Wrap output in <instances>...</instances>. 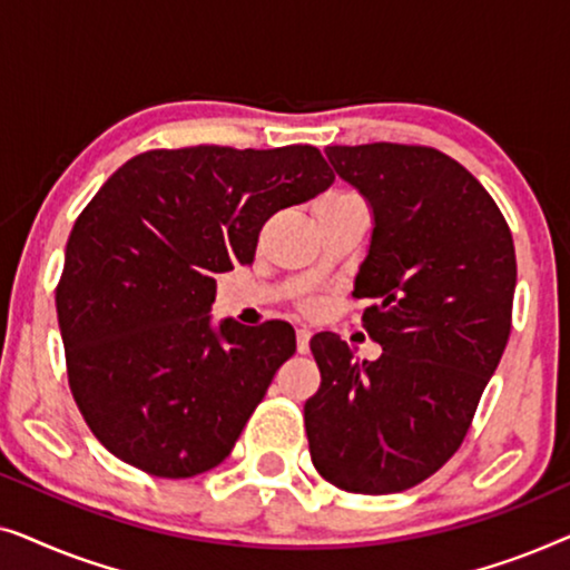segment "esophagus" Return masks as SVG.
<instances>
[{
    "mask_svg": "<svg viewBox=\"0 0 570 570\" xmlns=\"http://www.w3.org/2000/svg\"><path fill=\"white\" fill-rule=\"evenodd\" d=\"M295 342H298V353H308V342H311L308 326H298V332H295Z\"/></svg>",
    "mask_w": 570,
    "mask_h": 570,
    "instance_id": "1",
    "label": "esophagus"
}]
</instances>
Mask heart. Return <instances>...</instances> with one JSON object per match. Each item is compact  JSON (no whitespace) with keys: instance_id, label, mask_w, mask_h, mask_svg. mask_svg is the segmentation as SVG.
<instances>
[{"instance_id":"heart-1","label":"heart","mask_w":570,"mask_h":570,"mask_svg":"<svg viewBox=\"0 0 570 570\" xmlns=\"http://www.w3.org/2000/svg\"><path fill=\"white\" fill-rule=\"evenodd\" d=\"M330 197H332V194H330Z\"/></svg>"}]
</instances>
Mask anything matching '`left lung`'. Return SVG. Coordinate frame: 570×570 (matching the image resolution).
I'll return each instance as SVG.
<instances>
[{
    "label": "left lung",
    "instance_id": "left-lung-1",
    "mask_svg": "<svg viewBox=\"0 0 570 570\" xmlns=\"http://www.w3.org/2000/svg\"><path fill=\"white\" fill-rule=\"evenodd\" d=\"M326 158L371 205L355 298L376 361L318 332L322 386L303 407L311 462L347 493H402L454 456L511 334L517 252L493 197L423 145H334Z\"/></svg>",
    "mask_w": 570,
    "mask_h": 570
}]
</instances>
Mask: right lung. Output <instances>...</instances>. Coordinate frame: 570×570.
<instances>
[{
  "instance_id": "1",
  "label": "right lung",
  "mask_w": 570,
  "mask_h": 570,
  "mask_svg": "<svg viewBox=\"0 0 570 570\" xmlns=\"http://www.w3.org/2000/svg\"><path fill=\"white\" fill-rule=\"evenodd\" d=\"M311 145L150 150L77 217L57 285L69 389L104 446L155 478L213 470L279 365L287 322L213 326L215 275L252 264L262 225L330 189Z\"/></svg>"
}]
</instances>
